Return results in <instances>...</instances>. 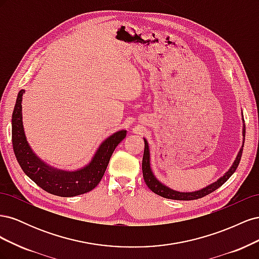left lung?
Wrapping results in <instances>:
<instances>
[{"instance_id": "obj_1", "label": "left lung", "mask_w": 259, "mask_h": 259, "mask_svg": "<svg viewBox=\"0 0 259 259\" xmlns=\"http://www.w3.org/2000/svg\"><path fill=\"white\" fill-rule=\"evenodd\" d=\"M243 136L245 137V127L243 128ZM242 151L243 149H241L236 161H234L233 165L231 166V168L227 171V173L219 178L217 182H215L214 184H211L209 186H207L206 188H203L202 190L199 191H194V192H178L175 190H171L169 188H167L166 186L162 185L160 182L156 180V178L154 177V175L152 174L151 168H150V155H149V147H148V143L146 142L145 139V150H144V158H143V175H144V180L146 185L148 186L149 189H150L152 192H154L155 194L161 195V197L165 198V199H170V200H179V201H189V200H197V199H201L205 195L211 193L213 191H215L216 189H218L219 187L223 186L227 180L230 178V176L236 171L239 163L241 161V156H242Z\"/></svg>"}]
</instances>
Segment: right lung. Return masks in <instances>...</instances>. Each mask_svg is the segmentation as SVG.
Instances as JSON below:
<instances>
[{"label": "right lung", "mask_w": 259, "mask_h": 259, "mask_svg": "<svg viewBox=\"0 0 259 259\" xmlns=\"http://www.w3.org/2000/svg\"><path fill=\"white\" fill-rule=\"evenodd\" d=\"M21 90L12 115V142L16 159L25 174L46 192L58 197H75L93 190L103 178L116 146L126 136V131L116 132L100 145L88 166L76 171H64L46 165L31 150L21 120Z\"/></svg>", "instance_id": "add662e5"}]
</instances>
